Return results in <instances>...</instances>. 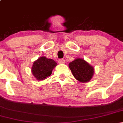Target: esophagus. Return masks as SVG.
<instances>
[{"label": "esophagus", "mask_w": 123, "mask_h": 123, "mask_svg": "<svg viewBox=\"0 0 123 123\" xmlns=\"http://www.w3.org/2000/svg\"><path fill=\"white\" fill-rule=\"evenodd\" d=\"M58 62L60 63H64L65 62V60L64 59H60L58 60Z\"/></svg>", "instance_id": "1"}]
</instances>
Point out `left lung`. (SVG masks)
I'll return each mask as SVG.
<instances>
[{
	"label": "left lung",
	"mask_w": 123,
	"mask_h": 123,
	"mask_svg": "<svg viewBox=\"0 0 123 123\" xmlns=\"http://www.w3.org/2000/svg\"><path fill=\"white\" fill-rule=\"evenodd\" d=\"M69 66L73 76L80 82H88L93 76L94 68L83 59H76L69 64Z\"/></svg>",
	"instance_id": "obj_1"
}]
</instances>
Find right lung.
<instances>
[{
	"mask_svg": "<svg viewBox=\"0 0 123 123\" xmlns=\"http://www.w3.org/2000/svg\"><path fill=\"white\" fill-rule=\"evenodd\" d=\"M57 63L52 59L40 57L33 62L32 72L36 79L43 80L51 74L52 70L57 65Z\"/></svg>",
	"mask_w": 123,
	"mask_h": 123,
	"instance_id": "obj_1",
	"label": "right lung"
}]
</instances>
